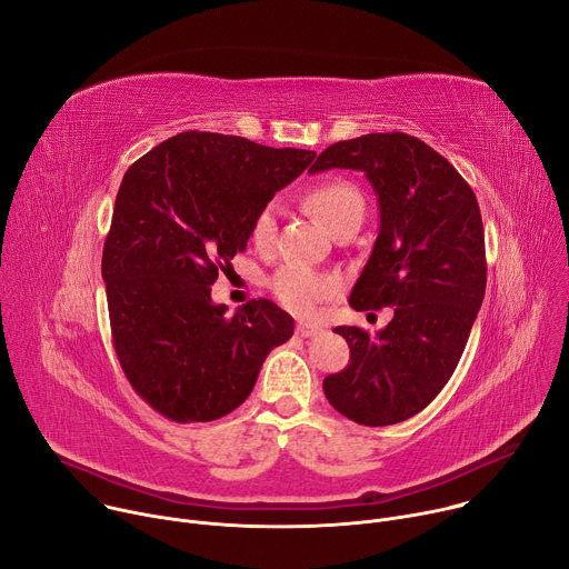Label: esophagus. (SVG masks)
<instances>
[{
	"mask_svg": "<svg viewBox=\"0 0 569 569\" xmlns=\"http://www.w3.org/2000/svg\"><path fill=\"white\" fill-rule=\"evenodd\" d=\"M317 333H321V327H317V323H312V321H299V323H297V336H301V338H312V336H317Z\"/></svg>",
	"mask_w": 569,
	"mask_h": 569,
	"instance_id": "1",
	"label": "esophagus"
}]
</instances>
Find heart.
I'll return each instance as SVG.
<instances>
[{
	"mask_svg": "<svg viewBox=\"0 0 569 569\" xmlns=\"http://www.w3.org/2000/svg\"><path fill=\"white\" fill-rule=\"evenodd\" d=\"M303 204L321 220L331 233L347 227H360L365 218V198L349 180L331 178L315 184ZM250 238L254 248L266 252L277 240V204H266L252 220ZM277 299L297 315H310L321 303L331 301L340 292V279L327 272H317L303 266H283L270 281Z\"/></svg>",
	"mask_w": 569,
	"mask_h": 569,
	"instance_id": "obj_1",
	"label": "heart"
}]
</instances>
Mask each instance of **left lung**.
<instances>
[{
	"instance_id": "left-lung-1",
	"label": "left lung",
	"mask_w": 569,
	"mask_h": 569,
	"mask_svg": "<svg viewBox=\"0 0 569 569\" xmlns=\"http://www.w3.org/2000/svg\"><path fill=\"white\" fill-rule=\"evenodd\" d=\"M362 171L380 204L373 252L353 286L356 310L393 306L382 331L338 327L349 365L323 378L333 408L360 426L419 415L446 387L486 290L477 198L450 161L405 132H373L323 150L310 173Z\"/></svg>"
}]
</instances>
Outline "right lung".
<instances>
[{"label":"right lung","instance_id":"1","mask_svg":"<svg viewBox=\"0 0 569 569\" xmlns=\"http://www.w3.org/2000/svg\"><path fill=\"white\" fill-rule=\"evenodd\" d=\"M315 150L187 130L126 171L103 246L112 345L132 389L176 423L216 421L246 400L295 319L270 299L233 315L211 286L252 220Z\"/></svg>","mask_w":569,"mask_h":569}]
</instances>
